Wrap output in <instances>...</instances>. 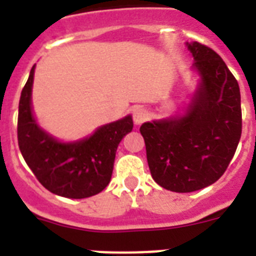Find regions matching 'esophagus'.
I'll use <instances>...</instances> for the list:
<instances>
[{
	"mask_svg": "<svg viewBox=\"0 0 256 256\" xmlns=\"http://www.w3.org/2000/svg\"><path fill=\"white\" fill-rule=\"evenodd\" d=\"M148 112L144 110V108H134V112H132V120H134V124H144V120H148Z\"/></svg>",
	"mask_w": 256,
	"mask_h": 256,
	"instance_id": "1",
	"label": "esophagus"
}]
</instances>
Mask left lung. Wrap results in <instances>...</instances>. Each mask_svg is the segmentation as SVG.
Masks as SVG:
<instances>
[{"mask_svg": "<svg viewBox=\"0 0 256 256\" xmlns=\"http://www.w3.org/2000/svg\"><path fill=\"white\" fill-rule=\"evenodd\" d=\"M198 76L182 114L144 122L152 179L166 190L191 192L215 183L232 160L242 134L240 92L235 77L214 50L186 42Z\"/></svg>", "mask_w": 256, "mask_h": 256, "instance_id": "1", "label": "left lung"}]
</instances>
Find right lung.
Wrapping results in <instances>:
<instances>
[{
    "label": "right lung",
    "instance_id": "right-lung-1",
    "mask_svg": "<svg viewBox=\"0 0 256 256\" xmlns=\"http://www.w3.org/2000/svg\"><path fill=\"white\" fill-rule=\"evenodd\" d=\"M36 65L22 88L18 106V146L45 188L70 199L88 198L110 183L118 144L132 130V116L102 124L90 136L64 142L42 128L32 106Z\"/></svg>",
    "mask_w": 256,
    "mask_h": 256
}]
</instances>
